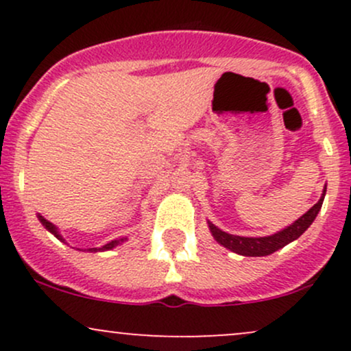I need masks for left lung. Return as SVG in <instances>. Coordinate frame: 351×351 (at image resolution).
I'll return each mask as SVG.
<instances>
[{
	"mask_svg": "<svg viewBox=\"0 0 351 351\" xmlns=\"http://www.w3.org/2000/svg\"><path fill=\"white\" fill-rule=\"evenodd\" d=\"M325 193H327V184L324 186V191H322L320 199L313 204L312 208L308 209L305 215H302L299 219L293 221L292 224L285 226L280 231L274 232L271 236H263V237H245V236H236L229 234V232L223 231L211 221H208V228L211 231V236L215 237L217 244H221L223 247L229 249V251L239 254V256H247V257H263L269 256V254L279 251V249L284 247V245L291 244L292 241L299 239V237L304 234L305 231L310 228V224L313 223L318 211L322 209V204H324Z\"/></svg>",
	"mask_w": 351,
	"mask_h": 351,
	"instance_id": "obj_1",
	"label": "left lung"
}]
</instances>
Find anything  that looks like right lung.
I'll use <instances>...</instances> for the list:
<instances>
[{
  "instance_id": "obj_1",
  "label": "right lung",
  "mask_w": 351,
  "mask_h": 351,
  "mask_svg": "<svg viewBox=\"0 0 351 351\" xmlns=\"http://www.w3.org/2000/svg\"><path fill=\"white\" fill-rule=\"evenodd\" d=\"M38 219L41 221V224L44 228L47 229V231L51 232V234H54L56 237H58L59 241H62V243H66V239H64L62 237V234H60L59 232V229L54 226V224L51 223V221H47L46 217L44 216H41V215H38ZM125 241H127V237H119V239H114V241H110V243H107V244H104L102 247H88L87 251L88 252H102V251H112V249L114 247H117V245H120V244H123ZM67 244V243H66ZM80 251H82V249H80Z\"/></svg>"
}]
</instances>
